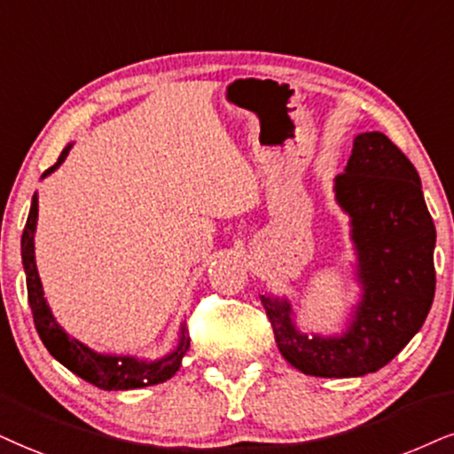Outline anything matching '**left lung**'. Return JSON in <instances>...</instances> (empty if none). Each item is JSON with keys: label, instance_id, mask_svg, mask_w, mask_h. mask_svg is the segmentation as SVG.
<instances>
[{"label": "left lung", "instance_id": "left-lung-1", "mask_svg": "<svg viewBox=\"0 0 454 454\" xmlns=\"http://www.w3.org/2000/svg\"><path fill=\"white\" fill-rule=\"evenodd\" d=\"M334 201L349 218L357 296L339 333H305L293 299L262 294L278 349L311 377L377 372L421 330L435 293V225L417 168L383 132L354 138Z\"/></svg>", "mask_w": 454, "mask_h": 454}]
</instances>
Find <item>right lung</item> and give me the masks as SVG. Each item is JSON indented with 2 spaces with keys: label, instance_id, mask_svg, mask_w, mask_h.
I'll use <instances>...</instances> for the list:
<instances>
[{
  "label": "right lung",
  "instance_id": "add662e5",
  "mask_svg": "<svg viewBox=\"0 0 454 454\" xmlns=\"http://www.w3.org/2000/svg\"><path fill=\"white\" fill-rule=\"evenodd\" d=\"M71 147L73 143L67 145L63 153H60L59 161H56L52 168H48L42 175V178H46L52 175L54 170H59L60 164L67 160V155H69ZM37 212L39 200L35 192L31 200V210L29 216H27L25 231H22L20 256L27 276V294H29L33 322H35L39 339L46 345L50 356H52L56 362L63 364L65 368H69L73 374L83 379V381L107 391H128L147 387V385L164 383L170 377H175L178 368H181L184 354H187L189 349V334L184 324H181V328H178V340L175 349H172L170 354L149 360V357H138L130 354H100V351L92 349V347H88L86 343H82L80 339H75L73 334L67 333V330L56 322L54 313L48 305L46 294H43L42 278H39L35 262Z\"/></svg>",
  "mask_w": 454,
  "mask_h": 454
}]
</instances>
